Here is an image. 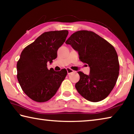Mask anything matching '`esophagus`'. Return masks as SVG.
I'll return each mask as SVG.
<instances>
[{
  "instance_id": "34e87169",
  "label": "esophagus",
  "mask_w": 134,
  "mask_h": 134,
  "mask_svg": "<svg viewBox=\"0 0 134 134\" xmlns=\"http://www.w3.org/2000/svg\"><path fill=\"white\" fill-rule=\"evenodd\" d=\"M66 70H67V73L69 74H70V73H71V72H74L73 70H71V69H69V68H67Z\"/></svg>"
}]
</instances>
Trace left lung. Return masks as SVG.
Listing matches in <instances>:
<instances>
[{
    "instance_id": "8db88e82",
    "label": "left lung",
    "mask_w": 134,
    "mask_h": 134,
    "mask_svg": "<svg viewBox=\"0 0 134 134\" xmlns=\"http://www.w3.org/2000/svg\"><path fill=\"white\" fill-rule=\"evenodd\" d=\"M78 52L81 62L90 67V74L79 71L75 87L87 100L97 102L105 99L114 87L119 76L118 57L110 43L93 32L79 31L65 42Z\"/></svg>"
}]
</instances>
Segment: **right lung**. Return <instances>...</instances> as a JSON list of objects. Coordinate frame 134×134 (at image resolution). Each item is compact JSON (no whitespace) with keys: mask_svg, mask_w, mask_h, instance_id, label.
I'll return each mask as SVG.
<instances>
[{"mask_svg":"<svg viewBox=\"0 0 134 134\" xmlns=\"http://www.w3.org/2000/svg\"><path fill=\"white\" fill-rule=\"evenodd\" d=\"M67 30L45 32L22 51L16 65L17 78L27 96L37 102L53 97L67 76V71L47 69L57 57V50L65 42Z\"/></svg>","mask_w":134,"mask_h":134,"instance_id":"1","label":"right lung"}]
</instances>
